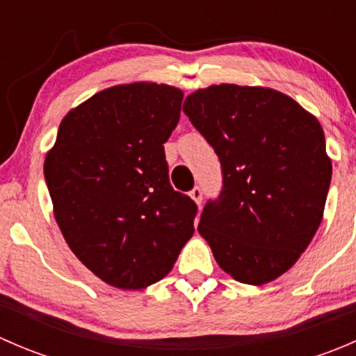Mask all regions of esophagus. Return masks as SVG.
Masks as SVG:
<instances>
[{"instance_id": "esophagus-1", "label": "esophagus", "mask_w": 356, "mask_h": 356, "mask_svg": "<svg viewBox=\"0 0 356 356\" xmlns=\"http://www.w3.org/2000/svg\"><path fill=\"white\" fill-rule=\"evenodd\" d=\"M189 196H191L193 201H195L196 204H201V201H203V191H201V188H195L191 193H189Z\"/></svg>"}]
</instances>
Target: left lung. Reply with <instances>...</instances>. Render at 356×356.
<instances>
[{
    "instance_id": "left-lung-1",
    "label": "left lung",
    "mask_w": 356,
    "mask_h": 356,
    "mask_svg": "<svg viewBox=\"0 0 356 356\" xmlns=\"http://www.w3.org/2000/svg\"><path fill=\"white\" fill-rule=\"evenodd\" d=\"M182 110L224 174L220 198L201 213V238L238 282L275 281L296 264L324 217L332 161L321 122L264 86L196 89Z\"/></svg>"
}]
</instances>
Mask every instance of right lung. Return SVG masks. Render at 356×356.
I'll use <instances>...</instances> for the list:
<instances>
[{
    "mask_svg": "<svg viewBox=\"0 0 356 356\" xmlns=\"http://www.w3.org/2000/svg\"><path fill=\"white\" fill-rule=\"evenodd\" d=\"M184 92L118 84L74 106L44 158L56 224L75 257L106 284L161 281L195 232L196 204L168 182L163 143Z\"/></svg>",
    "mask_w": 356,
    "mask_h": 356,
    "instance_id": "right-lung-1",
    "label": "right lung"
}]
</instances>
